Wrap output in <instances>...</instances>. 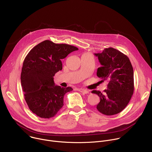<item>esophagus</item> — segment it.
I'll use <instances>...</instances> for the list:
<instances>
[{
	"label": "esophagus",
	"instance_id": "esophagus-1",
	"mask_svg": "<svg viewBox=\"0 0 152 152\" xmlns=\"http://www.w3.org/2000/svg\"><path fill=\"white\" fill-rule=\"evenodd\" d=\"M78 91H79V92L84 94H87L89 93V91L88 90H87L86 89H84V88H78Z\"/></svg>",
	"mask_w": 152,
	"mask_h": 152
}]
</instances>
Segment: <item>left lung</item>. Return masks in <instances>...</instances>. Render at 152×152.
Returning <instances> with one entry per match:
<instances>
[{"label": "left lung", "mask_w": 152, "mask_h": 152, "mask_svg": "<svg viewBox=\"0 0 152 152\" xmlns=\"http://www.w3.org/2000/svg\"><path fill=\"white\" fill-rule=\"evenodd\" d=\"M101 66L96 75L107 80V89L101 93L93 90L100 98L97 110L102 114L111 115L119 113L129 102L134 90V70L128 57L120 51L110 47L101 53H95Z\"/></svg>", "instance_id": "8db88e82"}]
</instances>
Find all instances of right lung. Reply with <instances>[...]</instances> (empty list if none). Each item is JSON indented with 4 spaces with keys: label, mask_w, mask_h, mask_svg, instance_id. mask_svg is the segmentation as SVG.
Segmentation results:
<instances>
[{
    "label": "right lung",
    "mask_w": 152,
    "mask_h": 152,
    "mask_svg": "<svg viewBox=\"0 0 152 152\" xmlns=\"http://www.w3.org/2000/svg\"><path fill=\"white\" fill-rule=\"evenodd\" d=\"M78 48L45 40L30 50L25 57L21 73L24 99L30 111L39 117L50 118L64 105L65 94L73 89L56 86L55 74L62 69L61 60Z\"/></svg>",
    "instance_id": "obj_1"
}]
</instances>
